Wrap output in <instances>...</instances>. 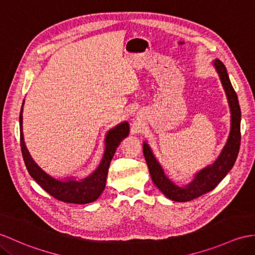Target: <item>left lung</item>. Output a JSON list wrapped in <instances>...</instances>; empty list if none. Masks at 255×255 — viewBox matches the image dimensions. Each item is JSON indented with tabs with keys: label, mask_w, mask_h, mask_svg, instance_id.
Returning a JSON list of instances; mask_svg holds the SVG:
<instances>
[{
	"label": "left lung",
	"mask_w": 255,
	"mask_h": 255,
	"mask_svg": "<svg viewBox=\"0 0 255 255\" xmlns=\"http://www.w3.org/2000/svg\"><path fill=\"white\" fill-rule=\"evenodd\" d=\"M214 65L217 73L220 74L221 81L228 98L230 112H232V131H230L227 144L225 145L217 161L212 166L206 167L197 174L190 185L185 188H179L165 176L161 165L157 163L154 155L152 154L149 145L146 143L143 144V154L147 167H149L152 181L168 199L177 201V202H187V201L197 199L201 195L212 191L233 168L239 153L241 141V111L238 97H237V93L229 80L225 65L220 60H216Z\"/></svg>",
	"instance_id": "8db88e82"
}]
</instances>
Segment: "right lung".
<instances>
[{"label": "right lung", "mask_w": 255, "mask_h": 255, "mask_svg": "<svg viewBox=\"0 0 255 255\" xmlns=\"http://www.w3.org/2000/svg\"><path fill=\"white\" fill-rule=\"evenodd\" d=\"M23 104V103H22ZM22 105L19 114V127H20V149L22 153V158L25 162L28 173L30 174L32 178L39 183L41 188L55 199L63 201L66 203H75V204H87L96 201L101 194H102L105 183L106 177H108L110 163L113 158L115 151L121 144L124 138H126L129 132L128 123H123L114 129H112L106 135V149L102 162L100 166L94 173L87 177L86 179L81 181L68 180V181H60L52 178L44 171L41 169L37 164L34 163L30 154L27 150L23 142L22 135Z\"/></svg>", "instance_id": "right-lung-1"}]
</instances>
